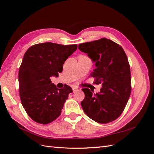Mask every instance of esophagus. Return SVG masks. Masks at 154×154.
Returning a JSON list of instances; mask_svg holds the SVG:
<instances>
[{
	"instance_id": "1",
	"label": "esophagus",
	"mask_w": 154,
	"mask_h": 154,
	"mask_svg": "<svg viewBox=\"0 0 154 154\" xmlns=\"http://www.w3.org/2000/svg\"><path fill=\"white\" fill-rule=\"evenodd\" d=\"M78 90V88L77 87H72V92H76Z\"/></svg>"
}]
</instances>
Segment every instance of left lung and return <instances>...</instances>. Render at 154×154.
Listing matches in <instances>:
<instances>
[{"instance_id": "left-lung-1", "label": "left lung", "mask_w": 154, "mask_h": 154, "mask_svg": "<svg viewBox=\"0 0 154 154\" xmlns=\"http://www.w3.org/2000/svg\"><path fill=\"white\" fill-rule=\"evenodd\" d=\"M78 49L94 62L95 69L90 76L95 78V84L102 83L100 92L96 94L89 88H82L85 93L82 109L97 123L113 122L123 112L131 92L127 55L122 46L105 38L81 44Z\"/></svg>"}]
</instances>
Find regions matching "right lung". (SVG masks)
<instances>
[{
	"mask_svg": "<svg viewBox=\"0 0 154 154\" xmlns=\"http://www.w3.org/2000/svg\"><path fill=\"white\" fill-rule=\"evenodd\" d=\"M46 42L32 45L24 54L18 71L19 94L27 114L35 122L48 124L60 115L72 88H58L51 77L58 76L63 64L77 49Z\"/></svg>",
	"mask_w": 154,
	"mask_h": 154,
	"instance_id": "add662e5",
	"label": "right lung"
}]
</instances>
